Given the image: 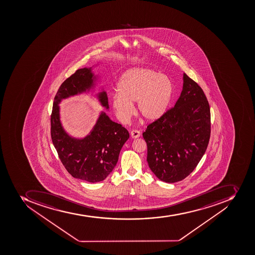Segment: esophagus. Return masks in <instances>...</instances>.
Listing matches in <instances>:
<instances>
[{
    "instance_id": "1",
    "label": "esophagus",
    "mask_w": 255,
    "mask_h": 255,
    "mask_svg": "<svg viewBox=\"0 0 255 255\" xmlns=\"http://www.w3.org/2000/svg\"><path fill=\"white\" fill-rule=\"evenodd\" d=\"M130 136L133 138H137L140 136V131L138 130H132L130 131Z\"/></svg>"
}]
</instances>
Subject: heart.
<instances>
[{
	"label": "heart",
	"mask_w": 255,
	"mask_h": 255,
	"mask_svg": "<svg viewBox=\"0 0 255 255\" xmlns=\"http://www.w3.org/2000/svg\"><path fill=\"white\" fill-rule=\"evenodd\" d=\"M112 107L119 121L126 122L136 101L138 114L148 122L158 121L165 114L173 96V84L165 75L148 68H134L121 76Z\"/></svg>",
	"instance_id": "obj_1"
}]
</instances>
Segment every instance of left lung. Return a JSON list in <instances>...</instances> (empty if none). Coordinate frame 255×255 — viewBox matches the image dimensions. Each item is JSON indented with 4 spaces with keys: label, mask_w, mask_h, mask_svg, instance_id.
Here are the masks:
<instances>
[{
    "label": "left lung",
    "mask_w": 255,
    "mask_h": 255,
    "mask_svg": "<svg viewBox=\"0 0 255 255\" xmlns=\"http://www.w3.org/2000/svg\"><path fill=\"white\" fill-rule=\"evenodd\" d=\"M146 161L158 179L176 183L188 176L205 154L211 136V110L199 84L183 73L174 108L146 127Z\"/></svg>",
    "instance_id": "1"
}]
</instances>
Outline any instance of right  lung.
<instances>
[{
	"instance_id": "1",
	"label": "right lung",
	"mask_w": 255,
	"mask_h": 255,
	"mask_svg": "<svg viewBox=\"0 0 255 255\" xmlns=\"http://www.w3.org/2000/svg\"><path fill=\"white\" fill-rule=\"evenodd\" d=\"M92 68H80L64 80L59 88L51 115V138L58 156L68 172L76 179L97 183L109 176L119 159L122 146L129 138L125 128L111 121L106 113L100 115L97 124L84 138H72L63 128L59 104L62 99L90 90L94 86ZM103 107L109 109L105 92L97 95Z\"/></svg>"
}]
</instances>
